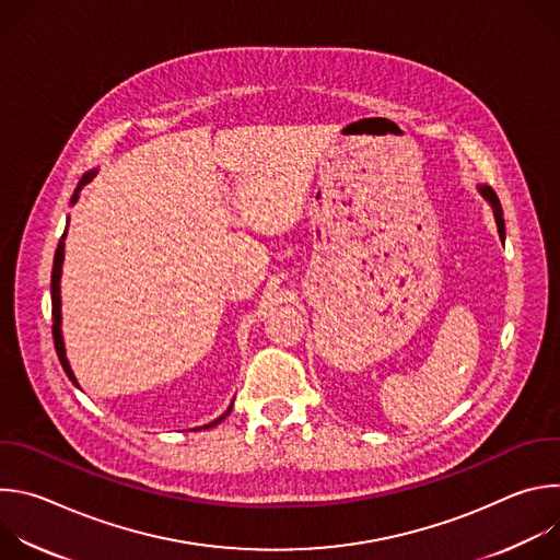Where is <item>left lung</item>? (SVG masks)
I'll return each instance as SVG.
<instances>
[{
	"mask_svg": "<svg viewBox=\"0 0 560 560\" xmlns=\"http://www.w3.org/2000/svg\"><path fill=\"white\" fill-rule=\"evenodd\" d=\"M481 192L486 195V199L492 203V208H494V217H497V225H499V234L501 236H505V221H503V210H501V201H499V197H497V192L492 190V188H481Z\"/></svg>",
	"mask_w": 560,
	"mask_h": 560,
	"instance_id": "obj_1",
	"label": "left lung"
}]
</instances>
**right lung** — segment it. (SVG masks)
Returning a JSON list of instances; mask_svg holds the SVG:
<instances>
[{"label":"right lung","mask_w":560,"mask_h":560,"mask_svg":"<svg viewBox=\"0 0 560 560\" xmlns=\"http://www.w3.org/2000/svg\"><path fill=\"white\" fill-rule=\"evenodd\" d=\"M93 177H95V173H86V175L82 177V182H79V186H77V190H74V195H72V201L77 199V192L82 190V186H84V184H89ZM66 228H68V225H66ZM63 236H66V232L61 234V242H59V246H57V250H55L52 277H50V294H52V339H55V350H57V357H59V361H61L63 372H66V374H68V378L77 385V378H74V374H72L70 365H68V359H66V352H63V341H61V330H59V324H61V314H59V277H61V261H63ZM230 408H232V406H230ZM230 408H228V412H230ZM228 412H225L223 417H228ZM223 417H219L217 421H212V423L203 425V430L214 428L217 423H221V421H223Z\"/></svg>","instance_id":"add662e5"}]
</instances>
